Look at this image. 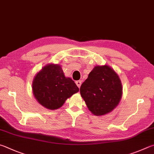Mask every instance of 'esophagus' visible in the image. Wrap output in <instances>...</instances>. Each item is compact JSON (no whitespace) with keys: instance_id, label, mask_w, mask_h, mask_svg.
I'll list each match as a JSON object with an SVG mask.
<instances>
[{"instance_id":"34e87169","label":"esophagus","mask_w":154,"mask_h":154,"mask_svg":"<svg viewBox=\"0 0 154 154\" xmlns=\"http://www.w3.org/2000/svg\"><path fill=\"white\" fill-rule=\"evenodd\" d=\"M75 83H76V85H77V87H78V88H80V87H81V85H82V81H77V82H75Z\"/></svg>"}]
</instances>
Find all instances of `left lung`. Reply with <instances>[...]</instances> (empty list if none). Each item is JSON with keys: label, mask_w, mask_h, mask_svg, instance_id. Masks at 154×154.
<instances>
[{"label": "left lung", "mask_w": 154, "mask_h": 154, "mask_svg": "<svg viewBox=\"0 0 154 154\" xmlns=\"http://www.w3.org/2000/svg\"><path fill=\"white\" fill-rule=\"evenodd\" d=\"M80 94L92 114L105 115L112 111L121 101V81L111 66L97 65L81 85Z\"/></svg>", "instance_id": "1"}]
</instances>
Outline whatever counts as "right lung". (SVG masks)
<instances>
[{
  "label": "right lung",
  "instance_id": "add662e5",
  "mask_svg": "<svg viewBox=\"0 0 154 154\" xmlns=\"http://www.w3.org/2000/svg\"><path fill=\"white\" fill-rule=\"evenodd\" d=\"M70 77H65L58 64L50 63L37 72L32 82V91L39 104L49 110L60 108L66 100L79 91Z\"/></svg>",
  "mask_w": 154,
  "mask_h": 154
}]
</instances>
